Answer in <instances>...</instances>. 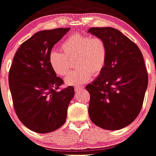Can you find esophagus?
Segmentation results:
<instances>
[{
    "instance_id": "1",
    "label": "esophagus",
    "mask_w": 156,
    "mask_h": 156,
    "mask_svg": "<svg viewBox=\"0 0 156 156\" xmlns=\"http://www.w3.org/2000/svg\"><path fill=\"white\" fill-rule=\"evenodd\" d=\"M74 90H75L76 94H80V93L83 92V87H75V88H74Z\"/></svg>"
}]
</instances>
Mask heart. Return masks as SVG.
<instances>
[{"label":"heart","instance_id":"obj_1","mask_svg":"<svg viewBox=\"0 0 156 156\" xmlns=\"http://www.w3.org/2000/svg\"><path fill=\"white\" fill-rule=\"evenodd\" d=\"M62 53L52 51L49 63L57 76L68 74L70 63L76 60L78 70L69 74L65 80L67 85H80L88 82L92 75L97 76L105 68L108 48L103 38L87 34H76L66 39L60 46Z\"/></svg>","mask_w":156,"mask_h":156}]
</instances>
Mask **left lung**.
<instances>
[{"label": "left lung", "mask_w": 156, "mask_h": 156, "mask_svg": "<svg viewBox=\"0 0 156 156\" xmlns=\"http://www.w3.org/2000/svg\"><path fill=\"white\" fill-rule=\"evenodd\" d=\"M89 33L106 42L105 68L92 84L88 108L92 121L101 128L118 130L136 119L142 108L148 73L138 46L118 30L92 27Z\"/></svg>", "instance_id": "left-lung-1"}]
</instances>
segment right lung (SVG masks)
Instances as JSON below:
<instances>
[{"label": "right lung", "instance_id": "1", "mask_svg": "<svg viewBox=\"0 0 156 156\" xmlns=\"http://www.w3.org/2000/svg\"><path fill=\"white\" fill-rule=\"evenodd\" d=\"M69 29L37 32L20 45L9 71L16 114L27 128L37 133H48L62 126L74 96L73 86L58 90L64 81L57 77L49 63L52 48Z\"/></svg>", "mask_w": 156, "mask_h": 156}]
</instances>
